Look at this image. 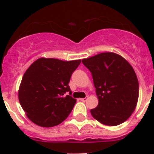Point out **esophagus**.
Instances as JSON below:
<instances>
[{
	"label": "esophagus",
	"mask_w": 154,
	"mask_h": 154,
	"mask_svg": "<svg viewBox=\"0 0 154 154\" xmlns=\"http://www.w3.org/2000/svg\"><path fill=\"white\" fill-rule=\"evenodd\" d=\"M89 99V96H86V97L85 98H82V99H80V100H81L82 102H86L87 99Z\"/></svg>",
	"instance_id": "34e87169"
}]
</instances>
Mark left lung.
I'll return each instance as SVG.
<instances>
[{"instance_id": "obj_1", "label": "left lung", "mask_w": 154, "mask_h": 154, "mask_svg": "<svg viewBox=\"0 0 154 154\" xmlns=\"http://www.w3.org/2000/svg\"><path fill=\"white\" fill-rule=\"evenodd\" d=\"M92 73L99 104L92 117L106 126H117L135 110L139 82L130 64L118 54L103 52L82 60Z\"/></svg>"}]
</instances>
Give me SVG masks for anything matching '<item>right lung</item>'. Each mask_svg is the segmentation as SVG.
Returning a JSON list of instances; mask_svg holds the SVG:
<instances>
[{
    "mask_svg": "<svg viewBox=\"0 0 154 154\" xmlns=\"http://www.w3.org/2000/svg\"><path fill=\"white\" fill-rule=\"evenodd\" d=\"M81 60L69 62L41 58L23 75L18 99L28 119L42 127H52L69 116L76 103L69 85ZM66 92L69 95L65 96Z\"/></svg>",
    "mask_w": 154,
    "mask_h": 154,
    "instance_id": "obj_1",
    "label": "right lung"
}]
</instances>
